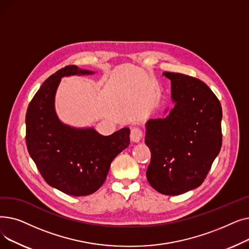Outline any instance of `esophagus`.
I'll return each instance as SVG.
<instances>
[{"label": "esophagus", "mask_w": 249, "mask_h": 249, "mask_svg": "<svg viewBox=\"0 0 249 249\" xmlns=\"http://www.w3.org/2000/svg\"><path fill=\"white\" fill-rule=\"evenodd\" d=\"M142 130L139 127H132L131 128V132H130V138L133 142H139L142 138Z\"/></svg>", "instance_id": "34e87169"}]
</instances>
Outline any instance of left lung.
Returning a JSON list of instances; mask_svg holds the SVG:
<instances>
[{
	"label": "left lung",
	"mask_w": 249,
	"mask_h": 249,
	"mask_svg": "<svg viewBox=\"0 0 249 249\" xmlns=\"http://www.w3.org/2000/svg\"><path fill=\"white\" fill-rule=\"evenodd\" d=\"M172 84L174 107L145 123L151 152L146 177L163 195L177 196L201 186L222 145L221 104L202 81L182 73H162Z\"/></svg>",
	"instance_id": "8db88e82"
}]
</instances>
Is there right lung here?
Returning <instances> with one entry per match:
<instances>
[{
  "instance_id": "1",
  "label": "right lung",
  "mask_w": 249,
  "mask_h": 249,
  "mask_svg": "<svg viewBox=\"0 0 249 249\" xmlns=\"http://www.w3.org/2000/svg\"><path fill=\"white\" fill-rule=\"evenodd\" d=\"M94 73L75 65L59 70L42 84L26 113V144L38 171L49 186L75 197L95 193L130 143L128 127L104 136L94 127L71 126L58 118L55 95L61 78Z\"/></svg>"
}]
</instances>
